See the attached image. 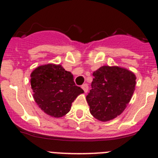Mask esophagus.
I'll use <instances>...</instances> for the list:
<instances>
[{"label":"esophagus","instance_id":"34e87169","mask_svg":"<svg viewBox=\"0 0 158 158\" xmlns=\"http://www.w3.org/2000/svg\"><path fill=\"white\" fill-rule=\"evenodd\" d=\"M82 89H83L84 90V92H88V90H89V86H88V84H86V83H85V84H83V85H82Z\"/></svg>","mask_w":158,"mask_h":158}]
</instances>
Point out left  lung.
<instances>
[{
    "label": "left lung",
    "mask_w": 158,
    "mask_h": 158,
    "mask_svg": "<svg viewBox=\"0 0 158 158\" xmlns=\"http://www.w3.org/2000/svg\"><path fill=\"white\" fill-rule=\"evenodd\" d=\"M92 89L86 95L91 114L102 122L122 114L135 87V75L118 66H102L93 73Z\"/></svg>",
    "instance_id": "8db88e82"
}]
</instances>
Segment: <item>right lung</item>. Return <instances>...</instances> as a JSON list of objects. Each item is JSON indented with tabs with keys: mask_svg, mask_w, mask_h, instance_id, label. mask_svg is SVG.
I'll list each match as a JSON object with an SVG mask.
<instances>
[{
	"mask_svg": "<svg viewBox=\"0 0 158 158\" xmlns=\"http://www.w3.org/2000/svg\"><path fill=\"white\" fill-rule=\"evenodd\" d=\"M33 98L49 115L60 118L67 114L72 103L84 92L73 81V76L60 65L47 64L36 68L30 75Z\"/></svg>",
	"mask_w": 158,
	"mask_h": 158,
	"instance_id": "obj_1",
	"label": "right lung"
}]
</instances>
